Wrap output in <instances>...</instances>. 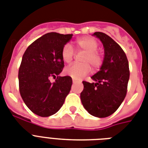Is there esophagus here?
<instances>
[{
  "label": "esophagus",
  "mask_w": 148,
  "mask_h": 148,
  "mask_svg": "<svg viewBox=\"0 0 148 148\" xmlns=\"http://www.w3.org/2000/svg\"><path fill=\"white\" fill-rule=\"evenodd\" d=\"M77 81H76V80H74V79H73V83L75 84V83H77Z\"/></svg>",
  "instance_id": "obj_1"
}]
</instances>
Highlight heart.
Instances as JSON below:
<instances>
[{
	"instance_id": "1",
	"label": "heart",
	"mask_w": 148,
	"mask_h": 148,
	"mask_svg": "<svg viewBox=\"0 0 148 148\" xmlns=\"http://www.w3.org/2000/svg\"><path fill=\"white\" fill-rule=\"evenodd\" d=\"M77 48L85 53L82 58L81 64H73L66 68L64 73L74 80H81L90 71V65L94 69H97L102 64V57L97 51L98 43L95 39L90 37H84L76 40ZM74 50L69 44L63 47L61 59L66 64H70L74 58Z\"/></svg>"
}]
</instances>
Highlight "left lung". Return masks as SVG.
<instances>
[{"mask_svg":"<svg viewBox=\"0 0 148 148\" xmlns=\"http://www.w3.org/2000/svg\"><path fill=\"white\" fill-rule=\"evenodd\" d=\"M93 36L103 44L104 56L100 71L91 78L83 81L81 103L90 114L97 117L110 116L117 110L125 98L130 71L127 56L118 44L102 32Z\"/></svg>","mask_w":148,"mask_h":148,"instance_id":"1","label":"left lung"}]
</instances>
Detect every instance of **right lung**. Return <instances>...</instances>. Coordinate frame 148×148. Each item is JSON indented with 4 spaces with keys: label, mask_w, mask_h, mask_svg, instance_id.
Instances as JSON below:
<instances>
[{
    "label": "right lung",
    "mask_w": 148,
    "mask_h": 148,
    "mask_svg": "<svg viewBox=\"0 0 148 148\" xmlns=\"http://www.w3.org/2000/svg\"><path fill=\"white\" fill-rule=\"evenodd\" d=\"M72 36L47 33L34 41L23 55L18 72L20 94L27 107L38 116L58 112L71 90V77L59 74L64 67L61 51ZM51 77L56 79L53 83Z\"/></svg>",
    "instance_id": "add662e5"
}]
</instances>
